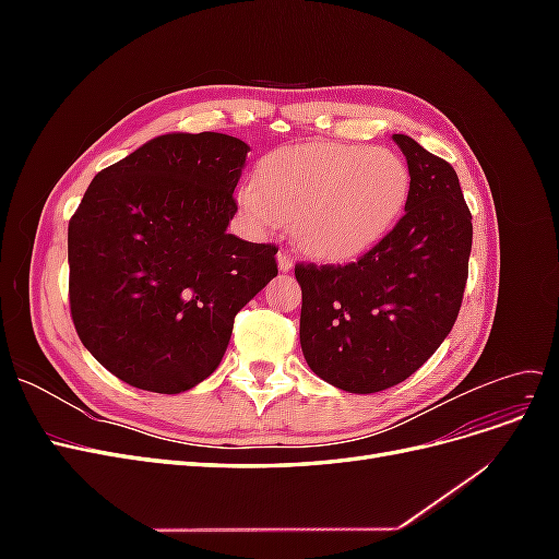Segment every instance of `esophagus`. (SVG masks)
<instances>
[{
	"mask_svg": "<svg viewBox=\"0 0 559 559\" xmlns=\"http://www.w3.org/2000/svg\"><path fill=\"white\" fill-rule=\"evenodd\" d=\"M277 267L282 270V273H289V270L294 267V259H292V253L289 251H280L277 253Z\"/></svg>",
	"mask_w": 559,
	"mask_h": 559,
	"instance_id": "1",
	"label": "esophagus"
}]
</instances>
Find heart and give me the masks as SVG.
<instances>
[{
  "instance_id": "1",
  "label": "heart",
  "mask_w": 559,
  "mask_h": 559,
  "mask_svg": "<svg viewBox=\"0 0 559 559\" xmlns=\"http://www.w3.org/2000/svg\"><path fill=\"white\" fill-rule=\"evenodd\" d=\"M411 193V170L392 148L296 144L267 154L238 207L257 233L292 222L296 245L319 261H347L392 230Z\"/></svg>"
}]
</instances>
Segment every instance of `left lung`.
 Here are the masks:
<instances>
[{
	"mask_svg": "<svg viewBox=\"0 0 559 559\" xmlns=\"http://www.w3.org/2000/svg\"><path fill=\"white\" fill-rule=\"evenodd\" d=\"M411 170L405 214L347 265H296L300 347L312 373L349 394L411 378L441 347L462 308L471 212L452 165L394 134Z\"/></svg>",
	"mask_w": 559,
	"mask_h": 559,
	"instance_id": "8db88e82",
	"label": "left lung"
}]
</instances>
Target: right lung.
I'll return each mask as SVG.
<instances>
[{
	"instance_id": "1",
	"label": "right lung",
	"mask_w": 559,
	"mask_h": 559,
	"mask_svg": "<svg viewBox=\"0 0 559 559\" xmlns=\"http://www.w3.org/2000/svg\"><path fill=\"white\" fill-rule=\"evenodd\" d=\"M249 146L170 132L97 173L67 230L76 333L109 373L156 394L210 378L233 321L277 275L273 245L228 233Z\"/></svg>"
}]
</instances>
